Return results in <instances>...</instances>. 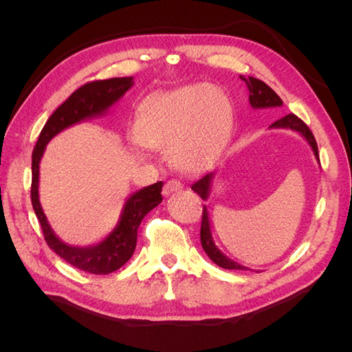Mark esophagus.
<instances>
[{"label": "esophagus", "mask_w": 352, "mask_h": 352, "mask_svg": "<svg viewBox=\"0 0 352 352\" xmlns=\"http://www.w3.org/2000/svg\"><path fill=\"white\" fill-rule=\"evenodd\" d=\"M180 189H182V184H180L179 180L172 179V180H168V182L164 185V188H163V195H164V197H168L170 194L179 192Z\"/></svg>", "instance_id": "obj_1"}]
</instances>
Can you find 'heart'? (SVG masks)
Returning <instances> with one entry per match:
<instances>
[{"label":"heart","mask_w":352,"mask_h":352,"mask_svg":"<svg viewBox=\"0 0 352 352\" xmlns=\"http://www.w3.org/2000/svg\"><path fill=\"white\" fill-rule=\"evenodd\" d=\"M233 110L226 94L197 83L141 104L135 141L148 150L167 151V160L186 175L214 164L229 141Z\"/></svg>","instance_id":"1"}]
</instances>
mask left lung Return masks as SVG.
Listing matches in <instances>:
<instances>
[{
  "instance_id": "left-lung-1",
  "label": "left lung",
  "mask_w": 352,
  "mask_h": 352,
  "mask_svg": "<svg viewBox=\"0 0 352 352\" xmlns=\"http://www.w3.org/2000/svg\"><path fill=\"white\" fill-rule=\"evenodd\" d=\"M241 79L247 83V88L250 92V105L254 110H263V109H278L282 107L283 101L280 100V97L276 94L269 85H265L263 80L255 79V78H245L241 76ZM269 129H291L296 133H300L304 140L308 142V145L311 146L313 154L316 157V160L318 162V151H317V144L314 136L311 133V131L308 129L307 124L298 119L295 114H286L282 119L276 120L273 124L269 126ZM216 172H210L206 176H202L201 179H198L197 182L190 186V189L195 190V192L207 201L210 197V190H211V185L212 180H214ZM201 245L202 250L206 251V254L210 257V260L212 263H216L219 267L221 269H228V270H247L245 265L238 264L236 261L230 260L229 257H226L223 254L212 239V233H211V223H210V214H208V208L204 204V208H202V223H201Z\"/></svg>"
}]
</instances>
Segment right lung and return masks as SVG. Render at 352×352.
<instances>
[{
    "label": "right lung",
    "mask_w": 352,
    "mask_h": 352,
    "mask_svg": "<svg viewBox=\"0 0 352 352\" xmlns=\"http://www.w3.org/2000/svg\"><path fill=\"white\" fill-rule=\"evenodd\" d=\"M133 78H114L83 85L50 116L32 153V206L41 223L48 247L73 267L92 274H109L129 261L136 248L138 228L144 217L163 201V182L145 186L126 198L119 221L107 236L87 247H73L61 241L50 226L39 201V164L52 138L85 120L105 116L133 87Z\"/></svg>",
    "instance_id": "1"
}]
</instances>
